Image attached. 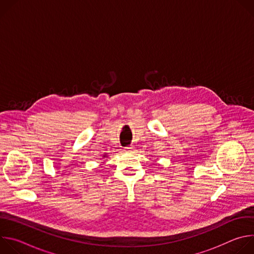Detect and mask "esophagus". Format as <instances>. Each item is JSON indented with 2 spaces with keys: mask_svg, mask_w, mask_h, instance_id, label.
Instances as JSON below:
<instances>
[{
  "mask_svg": "<svg viewBox=\"0 0 254 254\" xmlns=\"http://www.w3.org/2000/svg\"><path fill=\"white\" fill-rule=\"evenodd\" d=\"M134 151V148L133 147H127L125 149V152L126 153H132Z\"/></svg>",
  "mask_w": 254,
  "mask_h": 254,
  "instance_id": "34e87169",
  "label": "esophagus"
}]
</instances>
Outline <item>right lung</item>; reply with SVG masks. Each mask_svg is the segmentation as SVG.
<instances>
[{"mask_svg":"<svg viewBox=\"0 0 254 254\" xmlns=\"http://www.w3.org/2000/svg\"><path fill=\"white\" fill-rule=\"evenodd\" d=\"M106 157H107V155H106V154H104V155L102 156V158H103V159H104V158H106Z\"/></svg>","mask_w":254,"mask_h":254,"instance_id":"1","label":"right lung"}]
</instances>
